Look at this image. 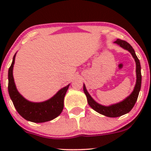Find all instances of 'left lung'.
<instances>
[{"label": "left lung", "instance_id": "1", "mask_svg": "<svg viewBox=\"0 0 151 151\" xmlns=\"http://www.w3.org/2000/svg\"><path fill=\"white\" fill-rule=\"evenodd\" d=\"M115 44L120 45L125 50H128L129 52L132 54L133 58H134L135 62H136V73H137V82L135 85L134 89L133 92L131 93L129 96L125 99L123 101L118 103V104H112L110 106H103L94 101L92 97L90 96L88 92L87 91L85 85H83V91L87 96L88 99V103L92 109L96 111L99 113L101 115H105L106 117H110V118H116V117L121 116V115H125L132 110V108L134 106L137 100L138 96H139V91L141 88V83H142V75H141V66L139 60L138 59L137 56L135 54L134 50L132 48V47L129 45L126 41L121 40V39H118L115 42Z\"/></svg>", "mask_w": 151, "mask_h": 151}]
</instances>
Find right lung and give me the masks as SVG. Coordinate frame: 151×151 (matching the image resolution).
<instances>
[{"instance_id":"1","label":"right lung","mask_w":151,"mask_h":151,"mask_svg":"<svg viewBox=\"0 0 151 151\" xmlns=\"http://www.w3.org/2000/svg\"><path fill=\"white\" fill-rule=\"evenodd\" d=\"M15 56L9 69L8 90L10 98L18 113L23 118L33 123H44L55 118L63 109V100L69 85L60 89L55 95L43 102H31L25 99L17 90L13 77Z\"/></svg>"}]
</instances>
